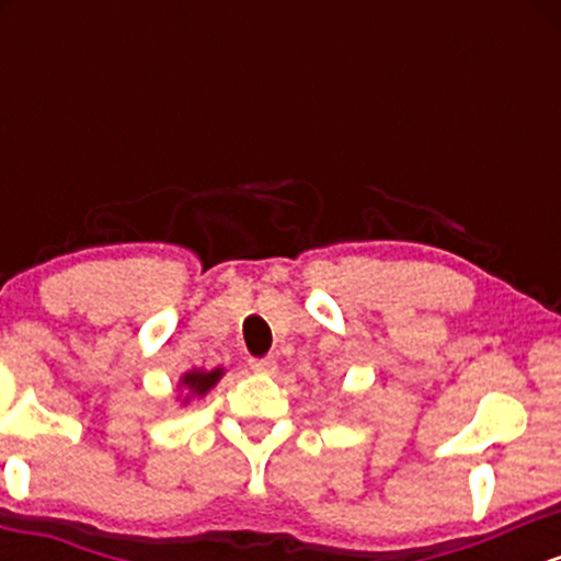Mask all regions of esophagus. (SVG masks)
<instances>
[{"label": "esophagus", "instance_id": "34e87169", "mask_svg": "<svg viewBox=\"0 0 561 561\" xmlns=\"http://www.w3.org/2000/svg\"><path fill=\"white\" fill-rule=\"evenodd\" d=\"M250 369H253L255 375H272L276 369V362L274 358H250Z\"/></svg>", "mask_w": 561, "mask_h": 561}]
</instances>
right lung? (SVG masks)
I'll list each match as a JSON object with an SVG mask.
<instances>
[{"mask_svg":"<svg viewBox=\"0 0 561 561\" xmlns=\"http://www.w3.org/2000/svg\"><path fill=\"white\" fill-rule=\"evenodd\" d=\"M221 375H224L221 369H214V371H190V375H184L182 385L192 392V396H205V392H208L218 382V377H221Z\"/></svg>","mask_w":561,"mask_h":561,"instance_id":"1","label":"right lung"}]
</instances>
